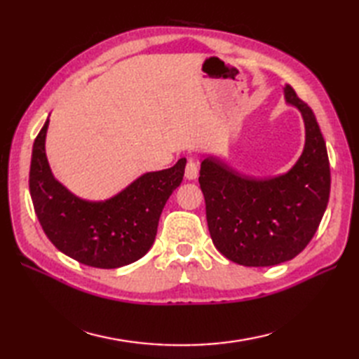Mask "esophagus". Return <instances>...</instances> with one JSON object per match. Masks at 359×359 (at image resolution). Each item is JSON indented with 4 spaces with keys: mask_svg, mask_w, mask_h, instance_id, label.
Here are the masks:
<instances>
[{
    "mask_svg": "<svg viewBox=\"0 0 359 359\" xmlns=\"http://www.w3.org/2000/svg\"><path fill=\"white\" fill-rule=\"evenodd\" d=\"M185 177L188 180H194V179L199 177V166H197V163L194 162L193 158L188 160L187 168H185Z\"/></svg>",
    "mask_w": 359,
    "mask_h": 359,
    "instance_id": "obj_1",
    "label": "esophagus"
}]
</instances>
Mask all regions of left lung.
<instances>
[{
	"instance_id": "left-lung-1",
	"label": "left lung",
	"mask_w": 359,
	"mask_h": 359,
	"mask_svg": "<svg viewBox=\"0 0 359 359\" xmlns=\"http://www.w3.org/2000/svg\"><path fill=\"white\" fill-rule=\"evenodd\" d=\"M284 97L299 109L306 126L302 154L285 174L253 179L212 156L201 163L212 243L239 265L270 266L299 255L329 203L330 163L315 114L290 85Z\"/></svg>"
}]
</instances>
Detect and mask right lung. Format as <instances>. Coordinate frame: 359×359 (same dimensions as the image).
<instances>
[{
	"label": "right lung",
	"instance_id": "add662e5",
	"mask_svg": "<svg viewBox=\"0 0 359 359\" xmlns=\"http://www.w3.org/2000/svg\"><path fill=\"white\" fill-rule=\"evenodd\" d=\"M49 118L36 135L29 189L36 217L62 253L95 269L139 261L156 241L166 201L182 184L187 158L162 171L144 172L106 201H86L53 177L46 157Z\"/></svg>",
	"mask_w": 359,
	"mask_h": 359
}]
</instances>
